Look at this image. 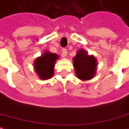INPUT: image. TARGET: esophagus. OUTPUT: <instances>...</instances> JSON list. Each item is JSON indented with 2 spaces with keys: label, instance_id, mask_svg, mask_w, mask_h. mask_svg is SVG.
<instances>
[{
  "label": "esophagus",
  "instance_id": "34e87169",
  "mask_svg": "<svg viewBox=\"0 0 129 129\" xmlns=\"http://www.w3.org/2000/svg\"><path fill=\"white\" fill-rule=\"evenodd\" d=\"M62 52L63 56H64V57H66L67 54V49L63 48L62 50Z\"/></svg>",
  "mask_w": 129,
  "mask_h": 129
}]
</instances>
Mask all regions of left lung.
Masks as SVG:
<instances>
[{"label":"left lung","instance_id":"1","mask_svg":"<svg viewBox=\"0 0 129 129\" xmlns=\"http://www.w3.org/2000/svg\"><path fill=\"white\" fill-rule=\"evenodd\" d=\"M72 60L77 78L83 81H88L94 77L97 68V59L94 55H89L87 51L80 49Z\"/></svg>","mask_w":129,"mask_h":129}]
</instances>
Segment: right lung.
<instances>
[{
	"instance_id": "obj_1",
	"label": "right lung",
	"mask_w": 129,
	"mask_h": 129,
	"mask_svg": "<svg viewBox=\"0 0 129 129\" xmlns=\"http://www.w3.org/2000/svg\"><path fill=\"white\" fill-rule=\"evenodd\" d=\"M57 59H59L58 54L47 50L35 59L33 67L39 78L47 80L54 76V65Z\"/></svg>"
}]
</instances>
